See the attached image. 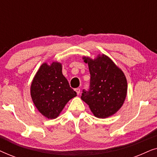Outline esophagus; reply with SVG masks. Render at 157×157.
<instances>
[{"instance_id": "1", "label": "esophagus", "mask_w": 157, "mask_h": 157, "mask_svg": "<svg viewBox=\"0 0 157 157\" xmlns=\"http://www.w3.org/2000/svg\"><path fill=\"white\" fill-rule=\"evenodd\" d=\"M80 91H81V90H80V89H78V88H77V89H75V91L76 92V94H78V95L79 94H80Z\"/></svg>"}]
</instances>
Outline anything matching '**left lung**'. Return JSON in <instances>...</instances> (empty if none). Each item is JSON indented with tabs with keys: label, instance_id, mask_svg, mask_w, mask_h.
I'll list each match as a JSON object with an SVG mask.
<instances>
[{
	"label": "left lung",
	"instance_id": "left-lung-1",
	"mask_svg": "<svg viewBox=\"0 0 157 157\" xmlns=\"http://www.w3.org/2000/svg\"><path fill=\"white\" fill-rule=\"evenodd\" d=\"M88 63L91 81L89 91H83L81 99L89 105L94 117L106 119L123 106L127 94V81L124 72L105 54L94 59L83 57Z\"/></svg>",
	"mask_w": 157,
	"mask_h": 157
}]
</instances>
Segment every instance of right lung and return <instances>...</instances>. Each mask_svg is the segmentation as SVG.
<instances>
[{
	"mask_svg": "<svg viewBox=\"0 0 157 157\" xmlns=\"http://www.w3.org/2000/svg\"><path fill=\"white\" fill-rule=\"evenodd\" d=\"M30 91L36 109L50 119L59 117L69 100L77 96L62 74V63L58 61L46 62L40 66Z\"/></svg>",
	"mask_w": 157,
	"mask_h": 157,
	"instance_id": "1",
	"label": "right lung"
}]
</instances>
